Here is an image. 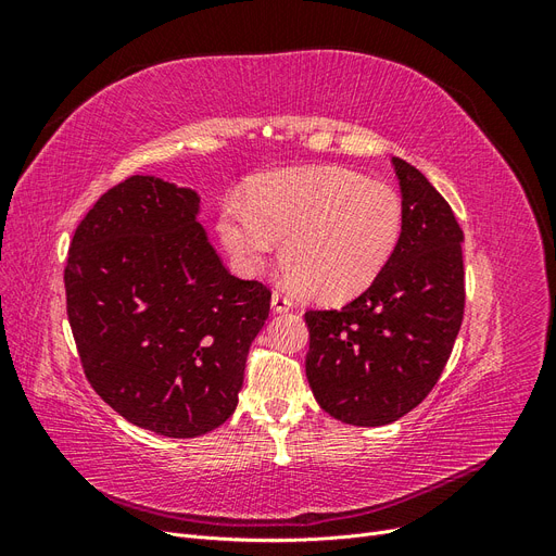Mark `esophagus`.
<instances>
[{"instance_id":"obj_1","label":"esophagus","mask_w":556,"mask_h":556,"mask_svg":"<svg viewBox=\"0 0 556 556\" xmlns=\"http://www.w3.org/2000/svg\"><path fill=\"white\" fill-rule=\"evenodd\" d=\"M292 306L294 304H292L290 296H285L282 292H274L271 294V308H274V313H288Z\"/></svg>"}]
</instances>
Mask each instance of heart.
Instances as JSON below:
<instances>
[{"label": "heart", "mask_w": 556, "mask_h": 556, "mask_svg": "<svg viewBox=\"0 0 556 556\" xmlns=\"http://www.w3.org/2000/svg\"><path fill=\"white\" fill-rule=\"evenodd\" d=\"M401 231L403 204L390 185L339 166L266 174L250 185L248 201L229 197L217 215V233L241 274H262L282 239L285 276L331 304L378 278Z\"/></svg>", "instance_id": "obj_1"}]
</instances>
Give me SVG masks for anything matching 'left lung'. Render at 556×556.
<instances>
[{
	"instance_id": "obj_1",
	"label": "left lung",
	"mask_w": 556,
	"mask_h": 556,
	"mask_svg": "<svg viewBox=\"0 0 556 556\" xmlns=\"http://www.w3.org/2000/svg\"><path fill=\"white\" fill-rule=\"evenodd\" d=\"M403 231L364 294L308 311L306 378L319 408L345 425L384 427L439 382L464 319V231L441 192L392 157Z\"/></svg>"
}]
</instances>
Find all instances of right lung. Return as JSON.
<instances>
[{"mask_svg":"<svg viewBox=\"0 0 556 556\" xmlns=\"http://www.w3.org/2000/svg\"><path fill=\"white\" fill-rule=\"evenodd\" d=\"M199 194L131 176L83 217L64 268L83 371L127 422L197 439L237 410L271 292L231 276L199 225Z\"/></svg>","mask_w":556,"mask_h":556,"instance_id":"obj_1","label":"right lung"}]
</instances>
